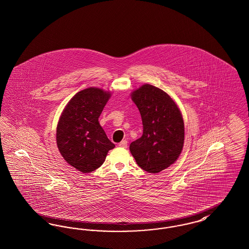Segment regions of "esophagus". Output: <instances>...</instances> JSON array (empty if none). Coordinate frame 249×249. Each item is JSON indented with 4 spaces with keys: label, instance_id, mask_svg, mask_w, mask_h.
<instances>
[{
    "label": "esophagus",
    "instance_id": "esophagus-1",
    "mask_svg": "<svg viewBox=\"0 0 249 249\" xmlns=\"http://www.w3.org/2000/svg\"><path fill=\"white\" fill-rule=\"evenodd\" d=\"M127 145H128V142L126 140H122L120 143H118V146L120 147H127Z\"/></svg>",
    "mask_w": 249,
    "mask_h": 249
}]
</instances>
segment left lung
<instances>
[{"instance_id":"left-lung-1","label":"left lung","mask_w":249,"mask_h":249,"mask_svg":"<svg viewBox=\"0 0 249 249\" xmlns=\"http://www.w3.org/2000/svg\"><path fill=\"white\" fill-rule=\"evenodd\" d=\"M143 123V134L130 145L137 164L148 173H159L178 158L184 143V123L171 97L145 84L132 93Z\"/></svg>"}]
</instances>
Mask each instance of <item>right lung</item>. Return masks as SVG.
Returning <instances> with one entry per match:
<instances>
[{
  "mask_svg": "<svg viewBox=\"0 0 249 249\" xmlns=\"http://www.w3.org/2000/svg\"><path fill=\"white\" fill-rule=\"evenodd\" d=\"M110 97L109 91L101 88L84 89L74 95L59 118V151L69 164L82 173L99 168L108 151L115 147L99 122Z\"/></svg>",
  "mask_w": 249,
  "mask_h": 249,
  "instance_id": "1",
  "label": "right lung"
}]
</instances>
